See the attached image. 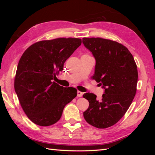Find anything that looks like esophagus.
Masks as SVG:
<instances>
[{"instance_id": "obj_1", "label": "esophagus", "mask_w": 155, "mask_h": 155, "mask_svg": "<svg viewBox=\"0 0 155 155\" xmlns=\"http://www.w3.org/2000/svg\"><path fill=\"white\" fill-rule=\"evenodd\" d=\"M83 93H82V92H81L79 91H77V97H81L82 96H83Z\"/></svg>"}]
</instances>
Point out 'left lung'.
<instances>
[{
    "label": "left lung",
    "mask_w": 155,
    "mask_h": 155,
    "mask_svg": "<svg viewBox=\"0 0 155 155\" xmlns=\"http://www.w3.org/2000/svg\"><path fill=\"white\" fill-rule=\"evenodd\" d=\"M83 43L96 60L92 78L104 88L101 100L93 93L83 94L89 102L83 116L92 126L106 128L116 124L132 103L137 92V67L128 48L116 41L83 38Z\"/></svg>",
    "instance_id": "1"
}]
</instances>
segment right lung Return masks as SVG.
<instances>
[{
    "label": "right lung",
    "mask_w": 155,
    "mask_h": 155,
    "mask_svg": "<svg viewBox=\"0 0 155 155\" xmlns=\"http://www.w3.org/2000/svg\"><path fill=\"white\" fill-rule=\"evenodd\" d=\"M82 43L81 38H58L30 46L20 58L15 90L25 113L32 123L51 126L60 119L66 104L77 95L53 80L64 63Z\"/></svg>",
    "instance_id": "add662e5"
}]
</instances>
